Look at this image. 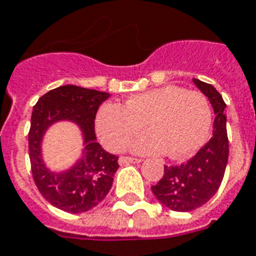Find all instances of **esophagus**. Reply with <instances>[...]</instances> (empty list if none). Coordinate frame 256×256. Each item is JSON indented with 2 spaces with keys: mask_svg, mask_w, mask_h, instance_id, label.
I'll use <instances>...</instances> for the list:
<instances>
[{
  "mask_svg": "<svg viewBox=\"0 0 256 256\" xmlns=\"http://www.w3.org/2000/svg\"><path fill=\"white\" fill-rule=\"evenodd\" d=\"M142 160L140 158H132V156H120V164H140Z\"/></svg>",
  "mask_w": 256,
  "mask_h": 256,
  "instance_id": "1",
  "label": "esophagus"
}]
</instances>
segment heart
<instances>
[{
  "mask_svg": "<svg viewBox=\"0 0 256 256\" xmlns=\"http://www.w3.org/2000/svg\"><path fill=\"white\" fill-rule=\"evenodd\" d=\"M211 122L212 112L204 94L168 85L128 96L122 106L102 104L96 124L100 142L112 152L124 150L146 124L150 132L132 140V152H166L172 158H182L204 144Z\"/></svg>",
  "mask_w": 256,
  "mask_h": 256,
  "instance_id": "1",
  "label": "heart"
}]
</instances>
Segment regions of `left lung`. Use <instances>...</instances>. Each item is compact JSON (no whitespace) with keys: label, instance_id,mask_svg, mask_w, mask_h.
<instances>
[{"label":"left lung","instance_id":"left-lung-1","mask_svg":"<svg viewBox=\"0 0 256 256\" xmlns=\"http://www.w3.org/2000/svg\"><path fill=\"white\" fill-rule=\"evenodd\" d=\"M192 81L214 108L212 136L186 164L164 166V176L152 186V194L164 206L180 212L199 208L214 196L222 183L228 160L226 104L214 86L195 78Z\"/></svg>","mask_w":256,"mask_h":256}]
</instances>
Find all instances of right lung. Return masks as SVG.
<instances>
[{"mask_svg": "<svg viewBox=\"0 0 256 256\" xmlns=\"http://www.w3.org/2000/svg\"><path fill=\"white\" fill-rule=\"evenodd\" d=\"M108 92L74 85L60 86L42 96L34 104L29 130L32 174L42 196L60 210L80 214L100 204L112 188L118 156L104 152L96 142L94 120ZM57 120H72L82 130L86 146L84 156L64 173L46 169L40 156L43 132Z\"/></svg>", "mask_w": 256, "mask_h": 256, "instance_id": "add662e5", "label": "right lung"}]
</instances>
